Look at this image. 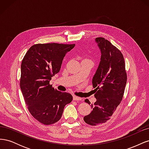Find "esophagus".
I'll return each mask as SVG.
<instances>
[{
  "mask_svg": "<svg viewBox=\"0 0 149 149\" xmlns=\"http://www.w3.org/2000/svg\"><path fill=\"white\" fill-rule=\"evenodd\" d=\"M73 100H74V101H81L82 99L81 98V97H79L74 96H73Z\"/></svg>",
  "mask_w": 149,
  "mask_h": 149,
  "instance_id": "1",
  "label": "esophagus"
}]
</instances>
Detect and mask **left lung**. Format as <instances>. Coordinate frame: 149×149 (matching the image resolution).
I'll list each match as a JSON object with an SVG mask.
<instances>
[{"mask_svg": "<svg viewBox=\"0 0 149 149\" xmlns=\"http://www.w3.org/2000/svg\"><path fill=\"white\" fill-rule=\"evenodd\" d=\"M96 42L101 52L100 63L92 80L97 100L91 104V113L84 117L85 123L91 125L110 119L123 100L127 78L124 58L119 49L104 38L97 37ZM84 101L91 104L88 99Z\"/></svg>", "mask_w": 149, "mask_h": 149, "instance_id": "obj_1", "label": "left lung"}]
</instances>
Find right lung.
I'll return each mask as SVG.
<instances>
[{"label": "right lung", "mask_w": 149, "mask_h": 149, "mask_svg": "<svg viewBox=\"0 0 149 149\" xmlns=\"http://www.w3.org/2000/svg\"><path fill=\"white\" fill-rule=\"evenodd\" d=\"M75 44L38 43L31 46L21 64L20 86L31 115L44 125L59 120L65 106L73 100L68 93L55 89L49 84L60 71L63 60Z\"/></svg>", "instance_id": "right-lung-1"}]
</instances>
